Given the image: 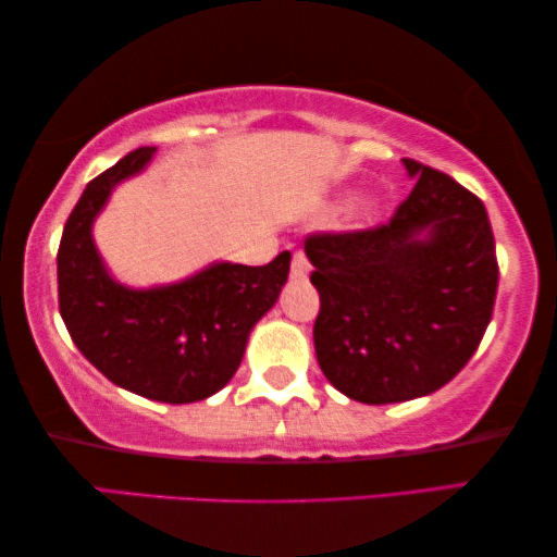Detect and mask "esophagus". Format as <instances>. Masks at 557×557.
Segmentation results:
<instances>
[{
	"instance_id": "1",
	"label": "esophagus",
	"mask_w": 557,
	"mask_h": 557,
	"mask_svg": "<svg viewBox=\"0 0 557 557\" xmlns=\"http://www.w3.org/2000/svg\"><path fill=\"white\" fill-rule=\"evenodd\" d=\"M308 269H311V263H308L306 253L294 251V259H290V278H306Z\"/></svg>"
}]
</instances>
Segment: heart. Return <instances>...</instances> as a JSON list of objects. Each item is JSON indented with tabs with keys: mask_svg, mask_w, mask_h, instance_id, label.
<instances>
[{
	"mask_svg": "<svg viewBox=\"0 0 557 557\" xmlns=\"http://www.w3.org/2000/svg\"><path fill=\"white\" fill-rule=\"evenodd\" d=\"M366 213H368V216H371V213H373V211H371V209H366Z\"/></svg>",
	"mask_w": 557,
	"mask_h": 557,
	"instance_id": "obj_1",
	"label": "heart"
}]
</instances>
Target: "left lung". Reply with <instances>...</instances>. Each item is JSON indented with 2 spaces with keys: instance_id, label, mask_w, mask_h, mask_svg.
<instances>
[{
  "instance_id": "left-lung-1",
  "label": "left lung",
  "mask_w": 557,
  "mask_h": 557,
  "mask_svg": "<svg viewBox=\"0 0 557 557\" xmlns=\"http://www.w3.org/2000/svg\"><path fill=\"white\" fill-rule=\"evenodd\" d=\"M413 191L388 224L306 236L321 308L315 358L368 406L421 398L463 368L491 323L498 259L483 201L404 159Z\"/></svg>"
}]
</instances>
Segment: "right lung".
<instances>
[{
  "label": "right lung",
  "instance_id": "obj_1",
  "mask_svg": "<svg viewBox=\"0 0 557 557\" xmlns=\"http://www.w3.org/2000/svg\"><path fill=\"white\" fill-rule=\"evenodd\" d=\"M153 151L126 153L76 201L57 253L59 313L76 348L111 383L161 404H194L234 379L251 329L286 284L290 253L267 267L213 263L182 284L147 290L116 284L91 224L111 189L139 174Z\"/></svg>",
  "mask_w": 557,
  "mask_h": 557
}]
</instances>
